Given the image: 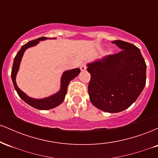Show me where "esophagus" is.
Returning <instances> with one entry per match:
<instances>
[{"mask_svg": "<svg viewBox=\"0 0 158 158\" xmlns=\"http://www.w3.org/2000/svg\"><path fill=\"white\" fill-rule=\"evenodd\" d=\"M80 69L81 71H85V70H86V65H85V63H82V64L80 65Z\"/></svg>", "mask_w": 158, "mask_h": 158, "instance_id": "obj_1", "label": "esophagus"}]
</instances>
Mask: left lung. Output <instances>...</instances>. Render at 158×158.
Segmentation results:
<instances>
[{
    "label": "left lung",
    "instance_id": "8db88e82",
    "mask_svg": "<svg viewBox=\"0 0 158 158\" xmlns=\"http://www.w3.org/2000/svg\"><path fill=\"white\" fill-rule=\"evenodd\" d=\"M122 50L88 63L90 73L88 94L90 102L108 113H117L130 107L143 91L146 79V64L135 45L112 41Z\"/></svg>",
    "mask_w": 158,
    "mask_h": 158
}]
</instances>
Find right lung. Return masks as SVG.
<instances>
[{"label": "right lung", "mask_w": 158, "mask_h": 158, "mask_svg": "<svg viewBox=\"0 0 158 158\" xmlns=\"http://www.w3.org/2000/svg\"><path fill=\"white\" fill-rule=\"evenodd\" d=\"M48 39H56V38H51L50 39V38L41 37L38 39L33 40V41H29L27 44L23 45L21 47V50H19L17 55H16L15 59H14V62L12 69V73H11V77H12V82H13L14 87H15V89L17 91L19 97L25 102L30 105V106L39 110L52 109V108H56V107L61 105L63 102L65 98V95L67 94V90H68V86L70 81L73 80L74 78L77 77L79 74V73H80V69L79 68H74L72 69V70H65V71L63 72L62 75H61L60 81V89H59V91L56 92V93L52 94L51 96H49V97L44 98H41V99H35V98L29 97L24 92L20 89L19 87H18L17 83H16V76H17L18 72L19 70L20 64H21L23 53L26 51L27 49L36 46L40 41Z\"/></svg>", "instance_id": "right-lung-1"}]
</instances>
